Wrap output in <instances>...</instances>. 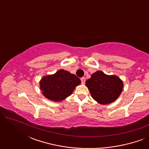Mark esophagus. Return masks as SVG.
<instances>
[{
  "instance_id": "1",
  "label": "esophagus",
  "mask_w": 149,
  "mask_h": 149,
  "mask_svg": "<svg viewBox=\"0 0 149 149\" xmlns=\"http://www.w3.org/2000/svg\"><path fill=\"white\" fill-rule=\"evenodd\" d=\"M81 83H82L83 84H84L85 82V77H82V78H81Z\"/></svg>"
}]
</instances>
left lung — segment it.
Listing matches in <instances>:
<instances>
[{
    "label": "left lung",
    "instance_id": "8db88e82",
    "mask_svg": "<svg viewBox=\"0 0 149 149\" xmlns=\"http://www.w3.org/2000/svg\"><path fill=\"white\" fill-rule=\"evenodd\" d=\"M91 97L101 104L115 102L123 90V83L115 75H107L100 70L91 74L85 82Z\"/></svg>",
    "mask_w": 149,
    "mask_h": 149
}]
</instances>
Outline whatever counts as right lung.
Wrapping results in <instances>:
<instances>
[{
    "label": "right lung",
    "instance_id": "right-lung-1",
    "mask_svg": "<svg viewBox=\"0 0 149 149\" xmlns=\"http://www.w3.org/2000/svg\"><path fill=\"white\" fill-rule=\"evenodd\" d=\"M79 84L81 80L76 75L61 69L54 74L42 77L40 81V88L46 98L61 102L72 94Z\"/></svg>",
    "mask_w": 149,
    "mask_h": 149
}]
</instances>
